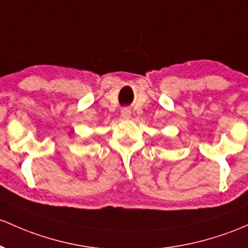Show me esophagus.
Masks as SVG:
<instances>
[{
  "mask_svg": "<svg viewBox=\"0 0 248 248\" xmlns=\"http://www.w3.org/2000/svg\"><path fill=\"white\" fill-rule=\"evenodd\" d=\"M130 114H132V111H130L129 108H124V109L121 110V116L124 119H129Z\"/></svg>",
  "mask_w": 248,
  "mask_h": 248,
  "instance_id": "esophagus-1",
  "label": "esophagus"
}]
</instances>
